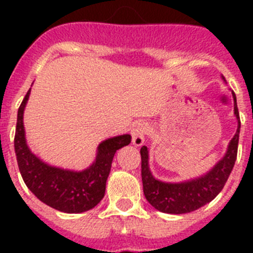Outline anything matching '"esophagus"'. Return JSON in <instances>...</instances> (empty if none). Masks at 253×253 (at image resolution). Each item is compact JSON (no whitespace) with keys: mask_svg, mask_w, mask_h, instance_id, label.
<instances>
[{"mask_svg":"<svg viewBox=\"0 0 253 253\" xmlns=\"http://www.w3.org/2000/svg\"><path fill=\"white\" fill-rule=\"evenodd\" d=\"M148 131L147 129L146 124H135L131 128L130 133H131V142L135 147L142 146L143 143H144V139H146V134Z\"/></svg>","mask_w":253,"mask_h":253,"instance_id":"34e87169","label":"esophagus"}]
</instances>
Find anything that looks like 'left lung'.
Wrapping results in <instances>:
<instances>
[{
  "label": "left lung",
  "mask_w": 253,
  "mask_h": 253,
  "mask_svg": "<svg viewBox=\"0 0 253 253\" xmlns=\"http://www.w3.org/2000/svg\"><path fill=\"white\" fill-rule=\"evenodd\" d=\"M232 93L234 100V115L238 122L237 131L228 144L224 157L208 173L184 182H163L154 178L149 169L148 148L146 146L140 148L143 193L154 209L169 214L191 213L211 202L222 191L233 169L237 158V149H238V139H240V114L237 107L236 95L234 92Z\"/></svg>",
  "instance_id": "left-lung-1"
}]
</instances>
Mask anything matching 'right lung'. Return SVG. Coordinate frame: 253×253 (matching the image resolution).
<instances>
[{
	"instance_id": "right-lung-1",
	"label": "right lung",
	"mask_w": 253,
	"mask_h": 253,
	"mask_svg": "<svg viewBox=\"0 0 253 253\" xmlns=\"http://www.w3.org/2000/svg\"><path fill=\"white\" fill-rule=\"evenodd\" d=\"M30 90L22 100L17 111L15 153L22 180L40 202L63 213H84L101 202L106 189L114 154L128 146L129 134L104 140L97 147L95 162L84 171H71L49 166L31 153L26 144L24 129V110Z\"/></svg>"
}]
</instances>
